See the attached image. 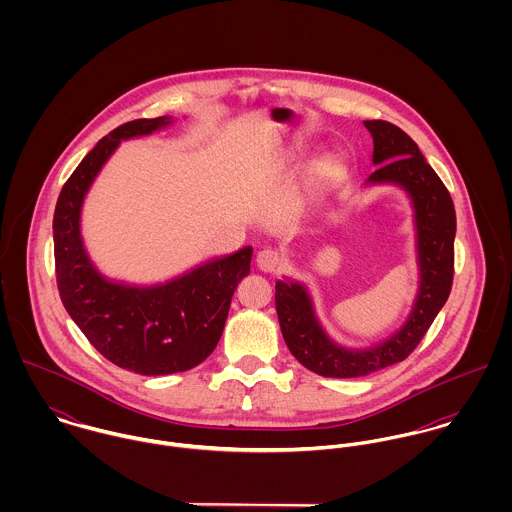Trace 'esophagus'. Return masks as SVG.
I'll use <instances>...</instances> for the list:
<instances>
[{
  "label": "esophagus",
  "mask_w": 512,
  "mask_h": 512,
  "mask_svg": "<svg viewBox=\"0 0 512 512\" xmlns=\"http://www.w3.org/2000/svg\"><path fill=\"white\" fill-rule=\"evenodd\" d=\"M256 264H258V268H260L262 272L272 274V272H278V270L282 268L284 260H282V256H280L278 250H274V248H264V250H260L258 256H256Z\"/></svg>",
  "instance_id": "34e87169"
}]
</instances>
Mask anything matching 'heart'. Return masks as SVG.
Segmentation results:
<instances>
[{"mask_svg":"<svg viewBox=\"0 0 512 512\" xmlns=\"http://www.w3.org/2000/svg\"><path fill=\"white\" fill-rule=\"evenodd\" d=\"M305 155H307V147L303 146V144H293L288 151H286V157H288V161H292V163H301L303 159H305ZM337 171H339V165H335V163H325V165H321V169H319V177L321 179H331V177H335L337 175Z\"/></svg>","mask_w":512,"mask_h":512,"instance_id":"heart-1","label":"heart"}]
</instances>
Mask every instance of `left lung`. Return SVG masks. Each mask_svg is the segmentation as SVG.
<instances>
[{
	"label": "left lung",
	"mask_w": 512,
	"mask_h": 512,
	"mask_svg": "<svg viewBox=\"0 0 512 512\" xmlns=\"http://www.w3.org/2000/svg\"><path fill=\"white\" fill-rule=\"evenodd\" d=\"M376 169L366 183L400 185L412 199L418 236L420 290L408 321L386 341L368 349H345L319 325L307 290L292 280L276 282V311L293 357L327 378H357L404 361L424 339L453 284L455 209L449 191L416 142L398 126L366 120Z\"/></svg>",
	"instance_id": "left-lung-1"
}]
</instances>
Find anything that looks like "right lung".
<instances>
[{
	"mask_svg": "<svg viewBox=\"0 0 512 512\" xmlns=\"http://www.w3.org/2000/svg\"><path fill=\"white\" fill-rule=\"evenodd\" d=\"M167 116L134 120L102 138L78 163L53 217L59 295L92 347L120 368L159 376L201 365L217 347L230 299L250 274L252 248L215 258L167 284L126 286L106 280L80 236L84 195L122 140L169 126Z\"/></svg>",
	"mask_w": 512,
	"mask_h": 512,
	"instance_id": "right-lung-1",
	"label": "right lung"
}]
</instances>
